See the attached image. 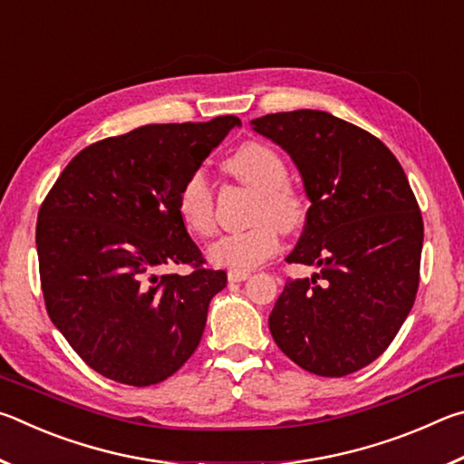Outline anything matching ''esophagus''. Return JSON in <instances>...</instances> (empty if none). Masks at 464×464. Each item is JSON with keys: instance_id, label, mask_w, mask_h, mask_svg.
Here are the masks:
<instances>
[{"instance_id": "34e87169", "label": "esophagus", "mask_w": 464, "mask_h": 464, "mask_svg": "<svg viewBox=\"0 0 464 464\" xmlns=\"http://www.w3.org/2000/svg\"><path fill=\"white\" fill-rule=\"evenodd\" d=\"M227 278H229L231 282H243V280L249 278V272L247 270H229Z\"/></svg>"}]
</instances>
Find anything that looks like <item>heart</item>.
<instances>
[{"label": "heart", "mask_w": 464, "mask_h": 464, "mask_svg": "<svg viewBox=\"0 0 464 464\" xmlns=\"http://www.w3.org/2000/svg\"><path fill=\"white\" fill-rule=\"evenodd\" d=\"M225 169L243 186L257 194L246 231L225 233L208 246L215 266L231 270H251L278 251L280 233L295 231L304 218V202L286 182L282 157L264 143H246L225 160ZM213 190L202 169L188 174L178 190V215L186 229L207 237L215 229Z\"/></svg>", "instance_id": "heart-1"}]
</instances>
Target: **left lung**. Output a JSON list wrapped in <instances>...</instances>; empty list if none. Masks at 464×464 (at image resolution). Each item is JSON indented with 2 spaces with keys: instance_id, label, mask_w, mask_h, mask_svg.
Listing matches in <instances>:
<instances>
[{
  "instance_id": "8db88e82",
  "label": "left lung",
  "mask_w": 464,
  "mask_h": 464,
  "mask_svg": "<svg viewBox=\"0 0 464 464\" xmlns=\"http://www.w3.org/2000/svg\"><path fill=\"white\" fill-rule=\"evenodd\" d=\"M251 129L285 149L311 200L288 264L315 266L286 280L268 325L304 371L345 376L389 348L420 285L423 221L387 145L321 110L266 114Z\"/></svg>"
}]
</instances>
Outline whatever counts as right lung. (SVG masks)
I'll return each instance as SVG.
<instances>
[{
  "mask_svg": "<svg viewBox=\"0 0 464 464\" xmlns=\"http://www.w3.org/2000/svg\"><path fill=\"white\" fill-rule=\"evenodd\" d=\"M147 124L77 153L36 223L44 304L54 327L106 379L132 387L166 381L198 348L223 270L204 257L178 215L188 174L239 127ZM190 263L188 277L162 275Z\"/></svg>",
  "mask_w": 464,
  "mask_h": 464,
  "instance_id": "obj_1",
  "label": "right lung"
}]
</instances>
